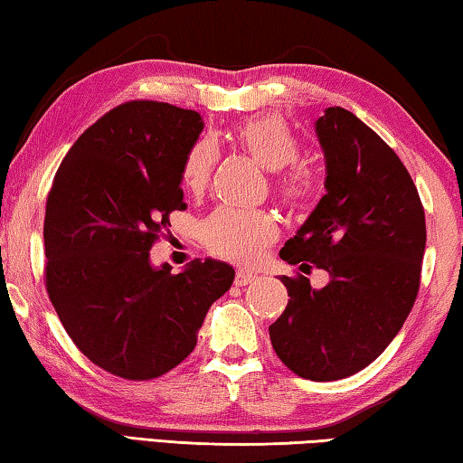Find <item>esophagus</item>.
Instances as JSON below:
<instances>
[{"instance_id": "obj_1", "label": "esophagus", "mask_w": 463, "mask_h": 463, "mask_svg": "<svg viewBox=\"0 0 463 463\" xmlns=\"http://www.w3.org/2000/svg\"><path fill=\"white\" fill-rule=\"evenodd\" d=\"M256 277L252 272H246V270H238L236 272V287H246V285H250V282H252Z\"/></svg>"}]
</instances>
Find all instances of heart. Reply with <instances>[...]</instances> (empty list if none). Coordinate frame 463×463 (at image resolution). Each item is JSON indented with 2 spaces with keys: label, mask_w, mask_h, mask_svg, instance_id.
I'll return each instance as SVG.
<instances>
[{
  "label": "heart",
  "mask_w": 463,
  "mask_h": 463,
  "mask_svg": "<svg viewBox=\"0 0 463 463\" xmlns=\"http://www.w3.org/2000/svg\"><path fill=\"white\" fill-rule=\"evenodd\" d=\"M232 140L238 148L252 156L262 168L277 173L274 193L288 207H301L309 201L313 181L309 173L295 165L298 158V142L290 134L285 121L277 116H264L244 121L232 132ZM219 154L215 144L203 137L186 152L181 178L186 191L203 193L211 183L217 166ZM201 236L209 252L236 264H254L262 258L279 238V225L266 211H240L219 207L201 223Z\"/></svg>",
  "instance_id": "1"
}]
</instances>
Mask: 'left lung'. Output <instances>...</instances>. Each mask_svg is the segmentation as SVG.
<instances>
[{
	"instance_id": "8db88e82",
	"label": "left lung",
	"mask_w": 463,
	"mask_h": 463,
	"mask_svg": "<svg viewBox=\"0 0 463 463\" xmlns=\"http://www.w3.org/2000/svg\"><path fill=\"white\" fill-rule=\"evenodd\" d=\"M315 128L327 193L280 258L311 262L331 280L315 290L303 274L282 277L290 298L269 331L288 370L327 383L366 368L401 331L419 293L427 230L409 170L374 129L344 108H327Z\"/></svg>"
}]
</instances>
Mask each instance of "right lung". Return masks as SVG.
<instances>
[{
  "label": "right lung",
  "mask_w": 463,
  "mask_h": 463,
  "mask_svg": "<svg viewBox=\"0 0 463 463\" xmlns=\"http://www.w3.org/2000/svg\"><path fill=\"white\" fill-rule=\"evenodd\" d=\"M197 111L134 99L71 146L44 215V285L69 337L95 366L152 380L178 366L236 272L194 260L154 269L150 250L183 211L181 170L197 142Z\"/></svg>",
  "instance_id": "obj_1"
}]
</instances>
